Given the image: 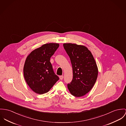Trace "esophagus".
I'll return each mask as SVG.
<instances>
[{"instance_id": "34e87169", "label": "esophagus", "mask_w": 126, "mask_h": 126, "mask_svg": "<svg viewBox=\"0 0 126 126\" xmlns=\"http://www.w3.org/2000/svg\"><path fill=\"white\" fill-rule=\"evenodd\" d=\"M59 78H60V79L61 80H63V76H60L59 77Z\"/></svg>"}]
</instances>
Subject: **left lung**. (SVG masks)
I'll return each instance as SVG.
<instances>
[{
    "label": "left lung",
    "instance_id": "left-lung-1",
    "mask_svg": "<svg viewBox=\"0 0 126 126\" xmlns=\"http://www.w3.org/2000/svg\"><path fill=\"white\" fill-rule=\"evenodd\" d=\"M73 68V80L67 87L77 97L86 95L92 90L97 80L98 69L92 52L85 46L64 43Z\"/></svg>",
    "mask_w": 126,
    "mask_h": 126
}]
</instances>
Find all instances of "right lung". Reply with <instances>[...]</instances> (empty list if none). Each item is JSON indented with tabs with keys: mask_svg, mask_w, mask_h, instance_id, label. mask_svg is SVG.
<instances>
[{
	"mask_svg": "<svg viewBox=\"0 0 126 126\" xmlns=\"http://www.w3.org/2000/svg\"><path fill=\"white\" fill-rule=\"evenodd\" d=\"M59 47L58 43L44 44L31 51L25 60L24 78L30 88L36 93L47 92L59 79L50 62V58Z\"/></svg>",
	"mask_w": 126,
	"mask_h": 126,
	"instance_id": "1",
	"label": "right lung"
}]
</instances>
